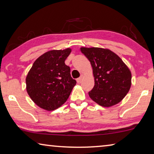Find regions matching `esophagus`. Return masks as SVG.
Returning <instances> with one entry per match:
<instances>
[{"label": "esophagus", "mask_w": 154, "mask_h": 154, "mask_svg": "<svg viewBox=\"0 0 154 154\" xmlns=\"http://www.w3.org/2000/svg\"><path fill=\"white\" fill-rule=\"evenodd\" d=\"M83 75H81L80 77L77 78V83H80L81 82H82V80L83 79Z\"/></svg>", "instance_id": "34e87169"}]
</instances>
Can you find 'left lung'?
I'll return each instance as SVG.
<instances>
[{
	"label": "left lung",
	"mask_w": 154,
	"mask_h": 154,
	"mask_svg": "<svg viewBox=\"0 0 154 154\" xmlns=\"http://www.w3.org/2000/svg\"><path fill=\"white\" fill-rule=\"evenodd\" d=\"M89 60L94 77V86L88 92L91 99L103 106L116 105L131 86V72L119 57L109 49L82 48Z\"/></svg>",
	"instance_id": "left-lung-1"
}]
</instances>
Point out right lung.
Wrapping results in <instances>:
<instances>
[{"mask_svg":"<svg viewBox=\"0 0 154 154\" xmlns=\"http://www.w3.org/2000/svg\"><path fill=\"white\" fill-rule=\"evenodd\" d=\"M71 49L51 50L36 60L28 72L26 83L30 98L48 111L58 109L66 102L76 81L71 76L65 60Z\"/></svg>","mask_w":154,"mask_h":154,"instance_id":"add662e5","label":"right lung"}]
</instances>
